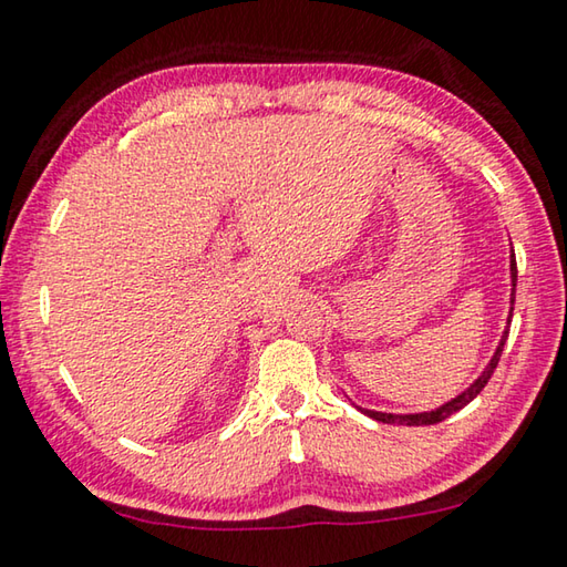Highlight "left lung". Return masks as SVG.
<instances>
[{
  "label": "left lung",
  "mask_w": 567,
  "mask_h": 567,
  "mask_svg": "<svg viewBox=\"0 0 567 567\" xmlns=\"http://www.w3.org/2000/svg\"><path fill=\"white\" fill-rule=\"evenodd\" d=\"M511 280H513V290H511V315H508V324H511V317H513V305H516V280H518L516 252L511 255ZM506 339H508V329H506V332H503V339H501V344H498V349H496V354H493L488 367L483 369V374H481V377L476 379V382H473L466 391H463V394H458L456 399H451L449 404H444V406H439V409H434V411H424V414H404V416H399V414H382V411H372V409H359V411H364L367 416L382 421V424H404V426H429V424H439V421H444V419H449L451 414H456L458 409L471 404V401L481 394L483 386L488 384L491 374L496 372L498 359H501V354H503V344H506Z\"/></svg>",
  "instance_id": "8db88e82"
}]
</instances>
